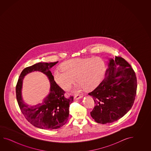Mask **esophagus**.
<instances>
[{
  "label": "esophagus",
  "mask_w": 151,
  "mask_h": 151,
  "mask_svg": "<svg viewBox=\"0 0 151 151\" xmlns=\"http://www.w3.org/2000/svg\"><path fill=\"white\" fill-rule=\"evenodd\" d=\"M83 94H76L74 96V98L75 99H79L80 98H83Z\"/></svg>",
  "instance_id": "obj_1"
}]
</instances>
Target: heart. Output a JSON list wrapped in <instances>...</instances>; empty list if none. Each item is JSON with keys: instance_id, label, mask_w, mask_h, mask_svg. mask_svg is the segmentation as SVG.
Instances as JSON below:
<instances>
[{"instance_id": "heart-1", "label": "heart", "mask_w": 151, "mask_h": 151, "mask_svg": "<svg viewBox=\"0 0 151 151\" xmlns=\"http://www.w3.org/2000/svg\"><path fill=\"white\" fill-rule=\"evenodd\" d=\"M61 70H56L53 73L55 82L63 90L68 91L73 83H79L78 88L91 91L103 80L106 72V65L99 57L72 59L63 62Z\"/></svg>"}]
</instances>
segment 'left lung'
<instances>
[{
    "instance_id": "obj_1",
    "label": "left lung",
    "mask_w": 151,
    "mask_h": 151,
    "mask_svg": "<svg viewBox=\"0 0 151 151\" xmlns=\"http://www.w3.org/2000/svg\"><path fill=\"white\" fill-rule=\"evenodd\" d=\"M105 77L88 93L96 105L91 116L102 124L116 122L128 112L133 105L137 88L134 71L121 57L109 60Z\"/></svg>"
}]
</instances>
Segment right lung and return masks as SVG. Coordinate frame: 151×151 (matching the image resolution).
I'll return each instance as SVG.
<instances>
[{"label": "right lung", "instance_id": "add662e5", "mask_svg": "<svg viewBox=\"0 0 151 151\" xmlns=\"http://www.w3.org/2000/svg\"><path fill=\"white\" fill-rule=\"evenodd\" d=\"M55 63H38L23 70L17 83L16 92L17 102L21 112L26 119L32 125L44 129H57L64 125L68 119L69 107L73 100V96L65 97V92L55 82L50 68ZM40 71L46 74L50 81V93L42 103L29 106L24 103L21 96L22 80L26 74L34 71Z\"/></svg>", "mask_w": 151, "mask_h": 151}]
</instances>
